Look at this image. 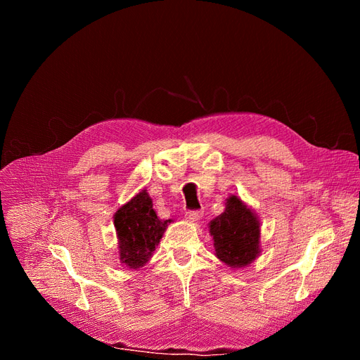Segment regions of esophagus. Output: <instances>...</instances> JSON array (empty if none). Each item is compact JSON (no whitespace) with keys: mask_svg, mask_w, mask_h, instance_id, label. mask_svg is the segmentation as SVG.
Wrapping results in <instances>:
<instances>
[{"mask_svg":"<svg viewBox=\"0 0 360 360\" xmlns=\"http://www.w3.org/2000/svg\"><path fill=\"white\" fill-rule=\"evenodd\" d=\"M201 217H202L201 212H186V214H185V219L191 223H197Z\"/></svg>","mask_w":360,"mask_h":360,"instance_id":"obj_1","label":"esophagus"}]
</instances>
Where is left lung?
I'll list each match as a JSON object with an SVG mask.
<instances>
[{
	"mask_svg": "<svg viewBox=\"0 0 360 360\" xmlns=\"http://www.w3.org/2000/svg\"><path fill=\"white\" fill-rule=\"evenodd\" d=\"M224 212L209 223L214 255L226 266L245 269L259 255V219L238 195L226 198Z\"/></svg>",
	"mask_w": 360,
	"mask_h": 360,
	"instance_id": "1",
	"label": "left lung"
}]
</instances>
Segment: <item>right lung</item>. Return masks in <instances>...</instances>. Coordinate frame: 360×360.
Listing matches in <instances>:
<instances>
[{
  "label": "right lung",
  "mask_w": 360,
  "mask_h": 360,
  "mask_svg": "<svg viewBox=\"0 0 360 360\" xmlns=\"http://www.w3.org/2000/svg\"><path fill=\"white\" fill-rule=\"evenodd\" d=\"M172 220H160L153 209L147 190H141L113 214L120 261L131 270H139L150 261L159 245L167 224Z\"/></svg>",
  "instance_id": "right-lung-1"
}]
</instances>
